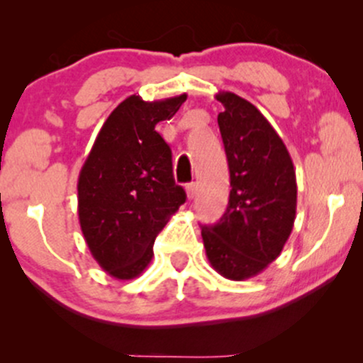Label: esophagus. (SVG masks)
Segmentation results:
<instances>
[{
    "label": "esophagus",
    "mask_w": 363,
    "mask_h": 363,
    "mask_svg": "<svg viewBox=\"0 0 363 363\" xmlns=\"http://www.w3.org/2000/svg\"><path fill=\"white\" fill-rule=\"evenodd\" d=\"M196 191H198V186H196L194 182H191V184L186 186V193H187V198H189V199H194Z\"/></svg>",
    "instance_id": "esophagus-1"
}]
</instances>
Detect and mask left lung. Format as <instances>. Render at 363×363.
I'll return each mask as SVG.
<instances>
[{"label":"left lung","instance_id":"left-lung-1","mask_svg":"<svg viewBox=\"0 0 363 363\" xmlns=\"http://www.w3.org/2000/svg\"><path fill=\"white\" fill-rule=\"evenodd\" d=\"M228 170V206L216 225H203L206 257L216 273L242 281L280 256L297 211V179L289 150L251 102L218 91Z\"/></svg>","mask_w":363,"mask_h":363}]
</instances>
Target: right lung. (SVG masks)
Masks as SVG:
<instances>
[{
  "mask_svg": "<svg viewBox=\"0 0 363 363\" xmlns=\"http://www.w3.org/2000/svg\"><path fill=\"white\" fill-rule=\"evenodd\" d=\"M186 94L145 102L131 95L111 112L78 177V218L94 259L118 280L140 277L153 242L186 193L172 174V152L155 131Z\"/></svg>",
  "mask_w": 363,
  "mask_h": 363,
  "instance_id": "add662e5",
  "label": "right lung"
}]
</instances>
